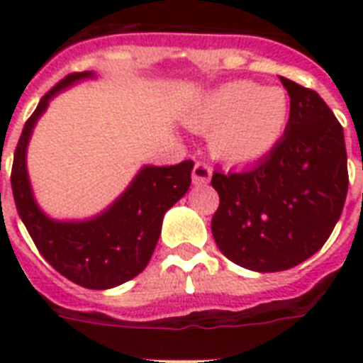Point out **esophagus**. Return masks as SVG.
<instances>
[{"mask_svg":"<svg viewBox=\"0 0 363 363\" xmlns=\"http://www.w3.org/2000/svg\"><path fill=\"white\" fill-rule=\"evenodd\" d=\"M213 175V169H211L209 164H205V162H198V164L194 165L192 169V181L194 184H207Z\"/></svg>","mask_w":363,"mask_h":363,"instance_id":"esophagus-1","label":"esophagus"}]
</instances>
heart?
Returning <instances> with one entry per match:
<instances>
[{"label": "heart", "instance_id": "1", "mask_svg": "<svg viewBox=\"0 0 363 363\" xmlns=\"http://www.w3.org/2000/svg\"><path fill=\"white\" fill-rule=\"evenodd\" d=\"M194 130H211V150L232 165L256 164L281 143L290 121V99L279 86L233 81L207 94L188 115Z\"/></svg>", "mask_w": 363, "mask_h": 363}]
</instances>
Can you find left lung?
Masks as SVG:
<instances>
[{
	"mask_svg": "<svg viewBox=\"0 0 363 363\" xmlns=\"http://www.w3.org/2000/svg\"><path fill=\"white\" fill-rule=\"evenodd\" d=\"M290 121L269 156L247 171H215L220 196L211 230L233 264L259 271L290 269L332 235L343 211L349 171L343 128L326 101L281 77Z\"/></svg>",
	"mask_w": 363,
	"mask_h": 363,
	"instance_id": "left-lung-1",
	"label": "left lung"
}]
</instances>
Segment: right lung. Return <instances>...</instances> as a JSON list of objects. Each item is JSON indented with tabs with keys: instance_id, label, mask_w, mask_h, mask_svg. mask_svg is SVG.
Instances as JSON below:
<instances>
[{
	"instance_id": "1",
	"label": "right lung",
	"mask_w": 363,
	"mask_h": 363,
	"mask_svg": "<svg viewBox=\"0 0 363 363\" xmlns=\"http://www.w3.org/2000/svg\"><path fill=\"white\" fill-rule=\"evenodd\" d=\"M94 77L92 71L71 73L41 98L24 124L14 150L11 186L26 230L43 258L79 286L107 290L137 277L152 256L167 209L188 192L192 160L177 165H145L125 192L88 220H54L37 205L26 169V150L31 131L48 101L71 84Z\"/></svg>"
}]
</instances>
